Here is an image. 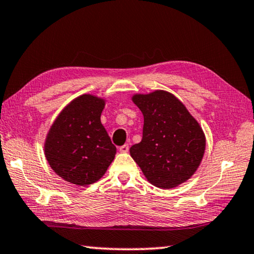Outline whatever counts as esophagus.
<instances>
[{
  "label": "esophagus",
  "mask_w": 254,
  "mask_h": 254,
  "mask_svg": "<svg viewBox=\"0 0 254 254\" xmlns=\"http://www.w3.org/2000/svg\"><path fill=\"white\" fill-rule=\"evenodd\" d=\"M128 150H129V146H128V144H124L119 148V151L123 152V153H127Z\"/></svg>",
  "instance_id": "34e87169"
}]
</instances>
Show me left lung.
Instances as JSON below:
<instances>
[{
    "label": "left lung",
    "mask_w": 254,
    "mask_h": 254,
    "mask_svg": "<svg viewBox=\"0 0 254 254\" xmlns=\"http://www.w3.org/2000/svg\"><path fill=\"white\" fill-rule=\"evenodd\" d=\"M131 101L144 117L142 141L129 149L131 158L158 188L186 182L199 167L206 146L198 121L168 91L135 94Z\"/></svg>",
    "instance_id": "left-lung-1"
}]
</instances>
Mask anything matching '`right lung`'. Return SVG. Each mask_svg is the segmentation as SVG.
<instances>
[{
    "label": "right lung",
    "instance_id": "right-lung-1",
    "mask_svg": "<svg viewBox=\"0 0 254 254\" xmlns=\"http://www.w3.org/2000/svg\"><path fill=\"white\" fill-rule=\"evenodd\" d=\"M104 98L83 94L68 103L51 125L45 154L65 181L88 186L98 181L115 159L117 149L101 123Z\"/></svg>",
    "mask_w": 254,
    "mask_h": 254
}]
</instances>
